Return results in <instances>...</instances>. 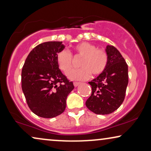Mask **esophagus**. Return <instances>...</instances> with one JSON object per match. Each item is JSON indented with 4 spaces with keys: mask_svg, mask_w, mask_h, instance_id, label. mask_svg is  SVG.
Listing matches in <instances>:
<instances>
[{
    "mask_svg": "<svg viewBox=\"0 0 151 151\" xmlns=\"http://www.w3.org/2000/svg\"><path fill=\"white\" fill-rule=\"evenodd\" d=\"M80 84H81V83H80V82H74V86L75 87H77Z\"/></svg>",
    "mask_w": 151,
    "mask_h": 151,
    "instance_id": "esophagus-1",
    "label": "esophagus"
}]
</instances>
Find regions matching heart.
I'll return each mask as SVG.
<instances>
[{"label": "heart", "instance_id": "b5f03b06", "mask_svg": "<svg viewBox=\"0 0 151 151\" xmlns=\"http://www.w3.org/2000/svg\"><path fill=\"white\" fill-rule=\"evenodd\" d=\"M74 56L82 57L79 62L81 68L73 70L68 76L72 80L88 79L93 75H98L105 70L108 62L107 53L104 50L97 49L95 45L88 42H81L74 47ZM56 63L59 69L64 73H68L72 67V57L71 53L65 50L58 52L56 55Z\"/></svg>", "mask_w": 151, "mask_h": 151}]
</instances>
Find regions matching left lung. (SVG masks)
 <instances>
[{
    "instance_id": "8db88e82",
    "label": "left lung",
    "mask_w": 151,
    "mask_h": 151,
    "mask_svg": "<svg viewBox=\"0 0 151 151\" xmlns=\"http://www.w3.org/2000/svg\"><path fill=\"white\" fill-rule=\"evenodd\" d=\"M108 62L104 72L89 81L92 93L86 102L89 110L96 114H109L121 105L128 84V67L116 47L106 45Z\"/></svg>"
}]
</instances>
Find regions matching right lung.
Listing matches in <instances>:
<instances>
[{
	"label": "right lung",
	"mask_w": 151,
	"mask_h": 151,
	"mask_svg": "<svg viewBox=\"0 0 151 151\" xmlns=\"http://www.w3.org/2000/svg\"><path fill=\"white\" fill-rule=\"evenodd\" d=\"M65 49L62 42H46L30 51L22 72V88L30 109L40 117L61 114L67 97L74 89L59 69L57 53Z\"/></svg>",
	"instance_id": "1"
}]
</instances>
